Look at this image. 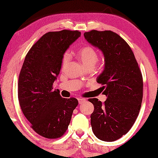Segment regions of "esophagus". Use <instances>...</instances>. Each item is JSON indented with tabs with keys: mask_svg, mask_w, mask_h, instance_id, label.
I'll return each mask as SVG.
<instances>
[{
	"mask_svg": "<svg viewBox=\"0 0 158 158\" xmlns=\"http://www.w3.org/2000/svg\"><path fill=\"white\" fill-rule=\"evenodd\" d=\"M78 101H79V104H82V103H83L85 101V98H78Z\"/></svg>",
	"mask_w": 158,
	"mask_h": 158,
	"instance_id": "esophagus-1",
	"label": "esophagus"
}]
</instances>
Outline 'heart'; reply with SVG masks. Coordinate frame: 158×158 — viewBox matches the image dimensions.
<instances>
[{
    "mask_svg": "<svg viewBox=\"0 0 158 158\" xmlns=\"http://www.w3.org/2000/svg\"><path fill=\"white\" fill-rule=\"evenodd\" d=\"M78 56L85 67L89 66L94 67L98 59L97 51L90 46H85V47H82L78 52ZM69 60L70 53L69 52H66L62 57V67H65L69 63Z\"/></svg>",
    "mask_w": 158,
    "mask_h": 158,
    "instance_id": "heart-1",
    "label": "heart"
}]
</instances>
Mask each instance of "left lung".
<instances>
[{"instance_id": "8db88e82", "label": "left lung", "mask_w": 158, "mask_h": 158, "mask_svg": "<svg viewBox=\"0 0 158 158\" xmlns=\"http://www.w3.org/2000/svg\"><path fill=\"white\" fill-rule=\"evenodd\" d=\"M85 40L105 57V68L96 81L107 96L104 103L89 98L94 106L91 125L98 139L114 141L127 134L139 114L143 98L142 74L131 49L118 34L92 30Z\"/></svg>"}]
</instances>
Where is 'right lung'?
Returning <instances> with one entry per match:
<instances>
[{
	"label": "right lung",
	"mask_w": 158,
	"mask_h": 158,
	"mask_svg": "<svg viewBox=\"0 0 158 158\" xmlns=\"http://www.w3.org/2000/svg\"><path fill=\"white\" fill-rule=\"evenodd\" d=\"M81 36L78 30L48 32L30 48L19 75L18 99L31 128L40 136L55 139L67 130L75 98H62L52 84L60 74L62 57Z\"/></svg>",
	"instance_id": "add662e5"
}]
</instances>
